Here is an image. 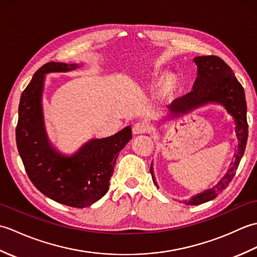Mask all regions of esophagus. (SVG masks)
I'll return each instance as SVG.
<instances>
[{"label":"esophagus","instance_id":"34e87169","mask_svg":"<svg viewBox=\"0 0 257 257\" xmlns=\"http://www.w3.org/2000/svg\"><path fill=\"white\" fill-rule=\"evenodd\" d=\"M148 129H149L148 124H147V122H145V121L136 122V123L134 124V128H133L134 134H136V135H138V134H146L147 132H148Z\"/></svg>","mask_w":257,"mask_h":257}]
</instances>
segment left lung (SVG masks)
Listing matches in <instances>:
<instances>
[{
	"instance_id": "1",
	"label": "left lung",
	"mask_w": 257,
	"mask_h": 257,
	"mask_svg": "<svg viewBox=\"0 0 257 257\" xmlns=\"http://www.w3.org/2000/svg\"><path fill=\"white\" fill-rule=\"evenodd\" d=\"M193 61L198 66V77L194 81L193 88L188 94L177 97L169 105V118L179 117L210 102L220 103L234 119L238 147L234 155L235 160L231 163V168L221 179V181L215 187L192 196L190 200L183 201V203L188 205L205 203L207 201L215 199L220 192L226 189L228 183L235 176L239 161L244 155L248 135L244 88L236 79L231 67L223 59L213 55L198 56ZM150 172L152 180L158 187L152 165L150 167Z\"/></svg>"
}]
</instances>
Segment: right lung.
I'll use <instances>...</instances> for the list:
<instances>
[{
	"instance_id": "right-lung-1",
	"label": "right lung",
	"mask_w": 257,
	"mask_h": 257,
	"mask_svg": "<svg viewBox=\"0 0 257 257\" xmlns=\"http://www.w3.org/2000/svg\"><path fill=\"white\" fill-rule=\"evenodd\" d=\"M77 64L51 62L37 70L22 92L16 145L32 183L48 198L68 206L86 207L109 189L119 151L132 139V127L102 139H90L73 154H63L48 140L42 95L45 74L69 72Z\"/></svg>"
}]
</instances>
